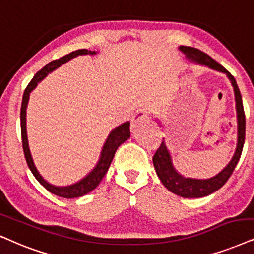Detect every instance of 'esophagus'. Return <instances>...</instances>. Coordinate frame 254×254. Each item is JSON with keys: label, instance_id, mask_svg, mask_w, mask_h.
I'll return each mask as SVG.
<instances>
[{"label": "esophagus", "instance_id": "1", "mask_svg": "<svg viewBox=\"0 0 254 254\" xmlns=\"http://www.w3.org/2000/svg\"><path fill=\"white\" fill-rule=\"evenodd\" d=\"M149 116H150L149 109L147 108L139 109V110L136 111V114H134V116L132 118V125L133 127H136V125L142 123V122H146L149 120Z\"/></svg>", "mask_w": 254, "mask_h": 254}]
</instances>
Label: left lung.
Masks as SVG:
<instances>
[{
	"instance_id": "8db88e82",
	"label": "left lung",
	"mask_w": 254,
	"mask_h": 254,
	"mask_svg": "<svg viewBox=\"0 0 254 254\" xmlns=\"http://www.w3.org/2000/svg\"><path fill=\"white\" fill-rule=\"evenodd\" d=\"M179 49L185 54L186 57L194 61V62L204 64V65L210 66V68L218 70V71L225 72L229 76L231 83H232L234 89V96H236L237 117H238V144H237L236 153H234L233 158L231 159L229 165L220 173H218L216 177L211 179H204V181H201V179L183 177V176L179 175L173 169L171 158H170V153L168 149H166L164 142L160 143L159 147L156 150L155 155L152 157L153 165H155L157 175H158L163 185L169 191L184 198H199L205 197V195H208L216 192L217 190H219L221 186L229 181V178L233 173L237 164H238L240 156H242L244 142H245V112H244L242 95H240L236 79H234V77L223 65H220L212 57L208 56L204 51L197 49V48L182 46Z\"/></svg>"
}]
</instances>
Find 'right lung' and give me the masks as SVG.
<instances>
[{
  "mask_svg": "<svg viewBox=\"0 0 254 254\" xmlns=\"http://www.w3.org/2000/svg\"><path fill=\"white\" fill-rule=\"evenodd\" d=\"M94 55L96 54L95 51L86 50V49H79L76 51H72V53L68 54V55L61 57L59 60L51 61L50 63H48L44 68H42L40 71L36 72V75L33 77L27 88L24 90L23 98H22V107H21V136H22V146H23L25 160H27V164L30 169V171L33 172L35 178L40 182L41 185H43L44 188L47 189L48 191L51 192V193L60 195V197L63 198H77L81 197V195H84L89 192H91L94 189L97 188V185L101 183L102 179L105 176V173L109 170V166H110L112 159H114L115 153H116V150L118 146L121 145L122 143H124L127 138L130 137V122H125L120 127H116L112 132L109 134L107 142H105L103 150H102V156L101 159H99L98 164L96 165V168L92 170L91 172L86 176L85 178H83L81 182L76 183V184L65 186V188H59V186H54L49 184V183L44 181L42 178V176L38 173L36 166H35L33 158H31L30 150H29L28 145V138H27V127H25V112H27V104L29 101V94L33 90L35 86L37 85L38 82H41L42 79L46 77L48 73L53 70H55L57 66H60L61 64L65 63L66 61H69L72 57L77 55Z\"/></svg>",
  "mask_w": 254,
  "mask_h": 254,
  "instance_id": "right-lung-1",
  "label": "right lung"
}]
</instances>
